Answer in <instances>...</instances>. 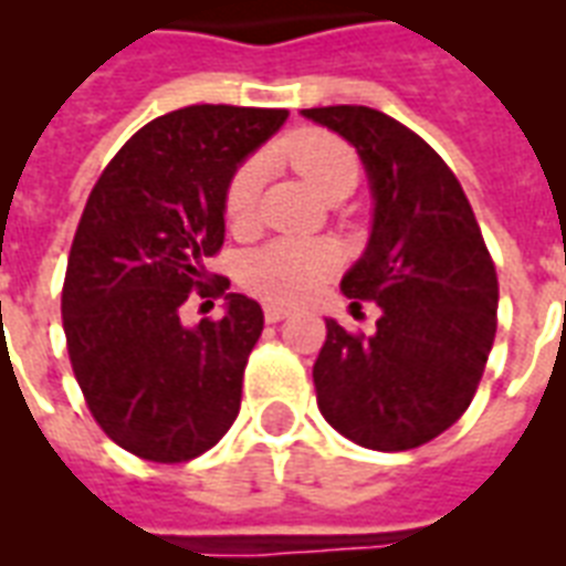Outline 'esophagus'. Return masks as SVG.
<instances>
[{
	"instance_id": "34e87169",
	"label": "esophagus",
	"mask_w": 566,
	"mask_h": 566,
	"mask_svg": "<svg viewBox=\"0 0 566 566\" xmlns=\"http://www.w3.org/2000/svg\"><path fill=\"white\" fill-rule=\"evenodd\" d=\"M287 314H291V311L282 308V305H275V302H266V305H264L266 323H282V319L287 317Z\"/></svg>"
}]
</instances>
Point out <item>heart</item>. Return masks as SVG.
Segmentation results:
<instances>
[{"mask_svg":"<svg viewBox=\"0 0 566 566\" xmlns=\"http://www.w3.org/2000/svg\"><path fill=\"white\" fill-rule=\"evenodd\" d=\"M282 158L326 199L337 190L353 188L358 179V158L353 146L317 128L293 135L282 146ZM258 188H261V172L255 161L240 164L238 170L231 172L226 199H222L231 229H247L252 222ZM340 261L344 255L332 240H270L240 261V284L266 302L293 305V302L311 300L337 273Z\"/></svg>","mask_w":566,"mask_h":566,"instance_id":"1","label":"heart"}]
</instances>
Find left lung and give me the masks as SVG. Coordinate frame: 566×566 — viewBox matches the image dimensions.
I'll use <instances>...</instances> for the list:
<instances>
[{
    "label": "left lung",
    "mask_w": 566,
    "mask_h": 566,
    "mask_svg": "<svg viewBox=\"0 0 566 566\" xmlns=\"http://www.w3.org/2000/svg\"><path fill=\"white\" fill-rule=\"evenodd\" d=\"M358 149L376 213L361 261L344 275L353 305L376 302V332L326 319L314 364L323 417L344 438L405 452L470 408L496 337L500 282L455 172L420 135L364 105L305 108Z\"/></svg>",
    "instance_id": "obj_1"
}]
</instances>
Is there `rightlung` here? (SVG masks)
<instances>
[{"instance_id": "right-lung-1", "label": "right lung", "mask_w": 566, "mask_h": 566, "mask_svg": "<svg viewBox=\"0 0 566 566\" xmlns=\"http://www.w3.org/2000/svg\"><path fill=\"white\" fill-rule=\"evenodd\" d=\"M284 108L190 105L128 137L93 185L66 261L61 319L75 381L117 447L155 464L202 455L231 429L264 311L229 293L220 319L185 326L190 293L217 300L231 172Z\"/></svg>"}]
</instances>
